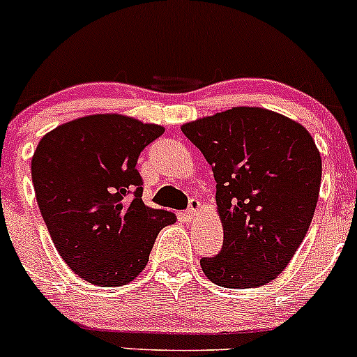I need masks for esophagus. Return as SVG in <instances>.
Here are the masks:
<instances>
[{"mask_svg":"<svg viewBox=\"0 0 357 357\" xmlns=\"http://www.w3.org/2000/svg\"><path fill=\"white\" fill-rule=\"evenodd\" d=\"M200 209H202V204H200L197 199H192V200H190V207H188V211L185 213V216L188 218L190 221L195 220V218L199 216Z\"/></svg>","mask_w":357,"mask_h":357,"instance_id":"obj_1","label":"esophagus"}]
</instances>
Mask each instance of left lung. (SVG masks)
Here are the masks:
<instances>
[{
	"label": "left lung",
	"mask_w": 357,
	"mask_h": 357,
	"mask_svg": "<svg viewBox=\"0 0 357 357\" xmlns=\"http://www.w3.org/2000/svg\"><path fill=\"white\" fill-rule=\"evenodd\" d=\"M181 130L213 167L223 225V248L200 259L202 272L223 288L268 284L291 261L316 211L323 164L312 136L288 116L249 106Z\"/></svg>",
	"instance_id": "left-lung-1"
}]
</instances>
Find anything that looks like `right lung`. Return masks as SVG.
<instances>
[{"instance_id": "right-lung-1", "label": "right lung", "mask_w": 357, "mask_h": 357, "mask_svg": "<svg viewBox=\"0 0 357 357\" xmlns=\"http://www.w3.org/2000/svg\"><path fill=\"white\" fill-rule=\"evenodd\" d=\"M164 127L119 113L89 115L41 137L31 160L34 193L55 249L75 274L102 288L146 266L174 213L143 202L136 164Z\"/></svg>"}]
</instances>
